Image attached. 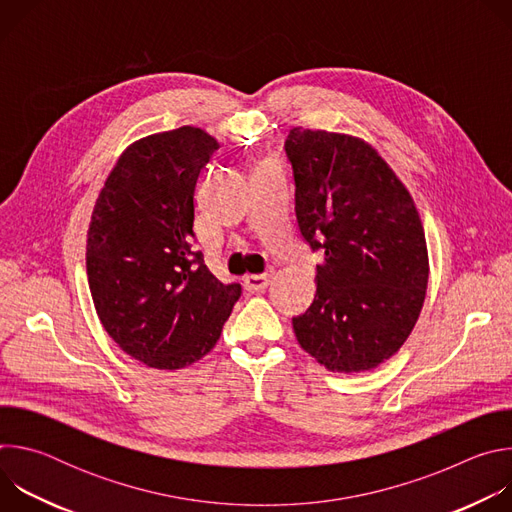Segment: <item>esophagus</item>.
<instances>
[{
  "label": "esophagus",
  "instance_id": "34e87169",
  "mask_svg": "<svg viewBox=\"0 0 512 512\" xmlns=\"http://www.w3.org/2000/svg\"><path fill=\"white\" fill-rule=\"evenodd\" d=\"M271 277H273V269H267L265 273H259V275H247L243 279V285L247 291H261L269 285Z\"/></svg>",
  "mask_w": 512,
  "mask_h": 512
}]
</instances>
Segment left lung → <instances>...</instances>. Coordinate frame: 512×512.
I'll list each match as a JSON object with an SVG mask.
<instances>
[{
    "label": "left lung",
    "mask_w": 512,
    "mask_h": 512,
    "mask_svg": "<svg viewBox=\"0 0 512 512\" xmlns=\"http://www.w3.org/2000/svg\"><path fill=\"white\" fill-rule=\"evenodd\" d=\"M296 218L316 267V298L291 318L300 346L332 373L371 371L411 334L427 289L417 208L362 139L294 127L285 139Z\"/></svg>",
    "instance_id": "8db88e82"
}]
</instances>
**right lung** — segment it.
I'll list each match as a JSON object with an SVG mask.
<instances>
[{"instance_id": "1", "label": "right lung", "mask_w": 512, "mask_h": 512, "mask_svg": "<svg viewBox=\"0 0 512 512\" xmlns=\"http://www.w3.org/2000/svg\"><path fill=\"white\" fill-rule=\"evenodd\" d=\"M218 150L198 127L135 141L109 174L87 237V275L107 334L131 358L176 371L218 340L239 283L218 281L194 237V190Z\"/></svg>"}]
</instances>
